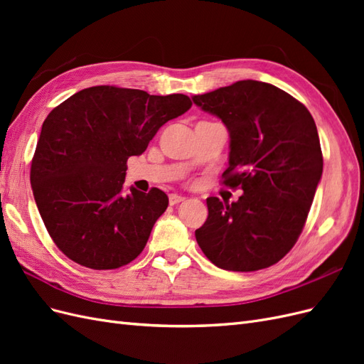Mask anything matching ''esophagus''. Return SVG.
I'll return each instance as SVG.
<instances>
[{
    "label": "esophagus",
    "mask_w": 364,
    "mask_h": 364,
    "mask_svg": "<svg viewBox=\"0 0 364 364\" xmlns=\"http://www.w3.org/2000/svg\"><path fill=\"white\" fill-rule=\"evenodd\" d=\"M168 200H170V205H178V203H181V202L185 200V197H183V196H179V194H170Z\"/></svg>",
    "instance_id": "obj_1"
}]
</instances>
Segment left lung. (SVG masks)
<instances>
[{
    "instance_id": "obj_1",
    "label": "left lung",
    "mask_w": 364,
    "mask_h": 364,
    "mask_svg": "<svg viewBox=\"0 0 364 364\" xmlns=\"http://www.w3.org/2000/svg\"><path fill=\"white\" fill-rule=\"evenodd\" d=\"M229 132L223 183L243 190L237 202L208 197V218L196 230L217 267L255 272L284 258L310 213L323 158L308 109L270 83L240 80L193 97Z\"/></svg>"
}]
</instances>
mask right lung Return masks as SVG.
<instances>
[{
    "mask_svg": "<svg viewBox=\"0 0 364 364\" xmlns=\"http://www.w3.org/2000/svg\"><path fill=\"white\" fill-rule=\"evenodd\" d=\"M183 94L92 86L54 107L31 161L33 196L50 237L74 262L111 270L134 261L168 206L159 188L123 186L127 159L191 107Z\"/></svg>",
    "mask_w": 364,
    "mask_h": 364,
    "instance_id": "1",
    "label": "right lung"
}]
</instances>
